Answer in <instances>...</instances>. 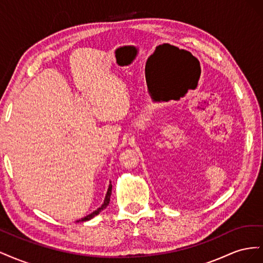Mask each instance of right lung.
Segmentation results:
<instances>
[{"label":"right lung","mask_w":263,"mask_h":263,"mask_svg":"<svg viewBox=\"0 0 263 263\" xmlns=\"http://www.w3.org/2000/svg\"><path fill=\"white\" fill-rule=\"evenodd\" d=\"M110 195H112V184H110V182H109V185H108V189H107V192H106V195H105V198H104V202H103V204L100 206V208L97 210V211H94V212H92L91 214H89V215H86L85 217H83V218H81V219H79V220H77V222H80V221H86V220H90V219H92L94 216H97V215H99L103 210L104 209H106L107 208V205L109 204V201H110Z\"/></svg>","instance_id":"add662e5"}]
</instances>
